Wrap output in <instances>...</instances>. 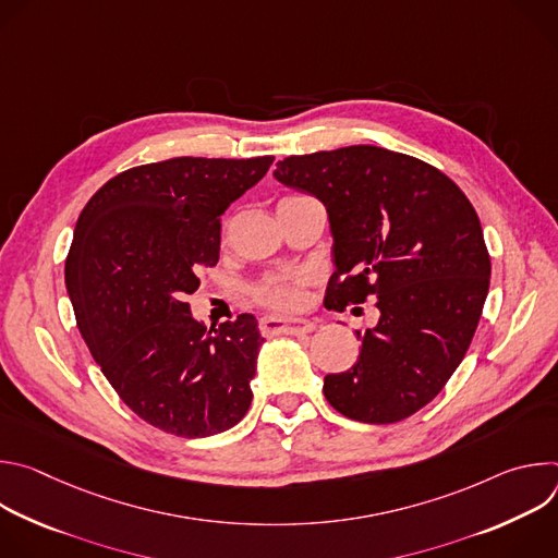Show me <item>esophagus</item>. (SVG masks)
<instances>
[{
    "mask_svg": "<svg viewBox=\"0 0 558 558\" xmlns=\"http://www.w3.org/2000/svg\"><path fill=\"white\" fill-rule=\"evenodd\" d=\"M315 329L313 323L308 320H284V317L267 315L260 320V331L263 336H304Z\"/></svg>",
    "mask_w": 558,
    "mask_h": 558,
    "instance_id": "34e87169",
    "label": "esophagus"
}]
</instances>
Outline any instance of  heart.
I'll return each instance as SVG.
<instances>
[{"mask_svg":"<svg viewBox=\"0 0 558 558\" xmlns=\"http://www.w3.org/2000/svg\"><path fill=\"white\" fill-rule=\"evenodd\" d=\"M311 284V276L306 271H291V274H276L258 284L252 287V295L258 304L289 313L304 304L306 287Z\"/></svg>","mask_w":558,"mask_h":558,"instance_id":"1","label":"heart"}]
</instances>
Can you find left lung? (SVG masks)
Segmentation results:
<instances>
[{"label": "left lung", "mask_w": 558, "mask_h": 558, "mask_svg": "<svg viewBox=\"0 0 558 558\" xmlns=\"http://www.w3.org/2000/svg\"><path fill=\"white\" fill-rule=\"evenodd\" d=\"M274 177L323 201L333 233L329 308L377 298L360 357L325 377L349 420L402 422L461 364L490 287V254L465 194L415 156L375 145L289 156Z\"/></svg>", "instance_id": "1"}]
</instances>
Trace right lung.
Returning a JSON list of instances; mask_svg holds the SVG:
<instances>
[{
	"mask_svg": "<svg viewBox=\"0 0 558 558\" xmlns=\"http://www.w3.org/2000/svg\"><path fill=\"white\" fill-rule=\"evenodd\" d=\"M274 156H179L110 179L84 207L65 289L95 362L123 404L177 437L229 430L252 404L256 317L207 329L185 300L216 267L220 216Z\"/></svg>",
	"mask_w": 558,
	"mask_h": 558,
	"instance_id": "1",
	"label": "right lung"
}]
</instances>
